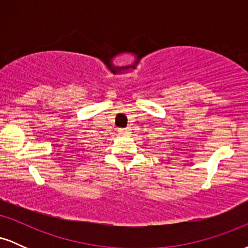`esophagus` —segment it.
Segmentation results:
<instances>
[{"label": "esophagus", "mask_w": 248, "mask_h": 248, "mask_svg": "<svg viewBox=\"0 0 248 248\" xmlns=\"http://www.w3.org/2000/svg\"><path fill=\"white\" fill-rule=\"evenodd\" d=\"M119 133H120V135H128V134H130V129L129 128H122V129H119Z\"/></svg>", "instance_id": "obj_1"}]
</instances>
